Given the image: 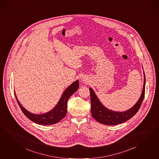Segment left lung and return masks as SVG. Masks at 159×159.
Segmentation results:
<instances>
[{
  "mask_svg": "<svg viewBox=\"0 0 159 159\" xmlns=\"http://www.w3.org/2000/svg\"><path fill=\"white\" fill-rule=\"evenodd\" d=\"M146 79L144 73V85L142 93L139 99L133 107L123 112H114L103 107L100 102L92 88H89L91 102V114L98 122L107 125H116L127 121L138 112L143 101L145 93Z\"/></svg>",
  "mask_w": 159,
  "mask_h": 159,
  "instance_id": "obj_1",
  "label": "left lung"
}]
</instances>
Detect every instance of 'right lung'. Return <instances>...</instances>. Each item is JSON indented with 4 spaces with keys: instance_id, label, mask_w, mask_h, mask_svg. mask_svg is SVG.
Listing matches in <instances>:
<instances>
[{
    "instance_id": "1",
    "label": "right lung",
    "mask_w": 159,
    "mask_h": 159,
    "mask_svg": "<svg viewBox=\"0 0 159 159\" xmlns=\"http://www.w3.org/2000/svg\"><path fill=\"white\" fill-rule=\"evenodd\" d=\"M78 88L79 82L77 80L67 88L66 90L63 93L61 98H60L55 108L51 110V111L42 115H36L28 112L26 109L21 106L16 97L15 92V95L21 110L27 118H29L31 121L40 125H50L59 122L62 119L66 116L68 100L69 98L77 91Z\"/></svg>"
}]
</instances>
